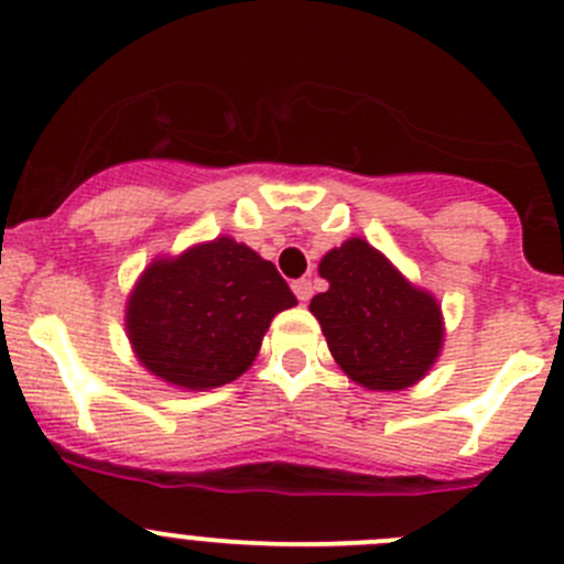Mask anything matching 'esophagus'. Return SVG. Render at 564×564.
Instances as JSON below:
<instances>
[{"instance_id": "esophagus-1", "label": "esophagus", "mask_w": 564, "mask_h": 564, "mask_svg": "<svg viewBox=\"0 0 564 564\" xmlns=\"http://www.w3.org/2000/svg\"><path fill=\"white\" fill-rule=\"evenodd\" d=\"M294 294H297L300 303H308L311 297H314V283H311V278H300V281L292 283Z\"/></svg>"}]
</instances>
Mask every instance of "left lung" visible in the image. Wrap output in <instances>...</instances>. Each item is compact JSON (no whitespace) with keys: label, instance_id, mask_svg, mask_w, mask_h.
I'll use <instances>...</instances> for the list:
<instances>
[{"label":"left lung","instance_id":"8db88e82","mask_svg":"<svg viewBox=\"0 0 564 564\" xmlns=\"http://www.w3.org/2000/svg\"><path fill=\"white\" fill-rule=\"evenodd\" d=\"M327 292L311 300L335 362L368 390H403L429 373L442 351V308L412 286L384 253L351 237L318 261Z\"/></svg>","mask_w":564,"mask_h":564}]
</instances>
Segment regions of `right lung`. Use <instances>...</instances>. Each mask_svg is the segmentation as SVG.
<instances>
[{
    "label": "right lung",
    "instance_id": "add662e5",
    "mask_svg": "<svg viewBox=\"0 0 564 564\" xmlns=\"http://www.w3.org/2000/svg\"><path fill=\"white\" fill-rule=\"evenodd\" d=\"M297 305L275 264L231 237L152 261L130 292L124 327L150 373L182 390L235 382L267 327Z\"/></svg>",
    "mask_w": 564,
    "mask_h": 564
}]
</instances>
